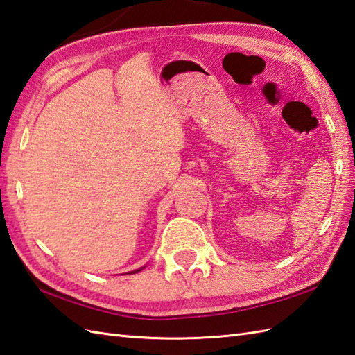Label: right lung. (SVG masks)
I'll list each match as a JSON object with an SVG mask.
<instances>
[{"label": "right lung", "instance_id": "right-lung-1", "mask_svg": "<svg viewBox=\"0 0 355 355\" xmlns=\"http://www.w3.org/2000/svg\"><path fill=\"white\" fill-rule=\"evenodd\" d=\"M141 270H142V268H139V270H136V271H133V274H135V272H139Z\"/></svg>", "mask_w": 355, "mask_h": 355}]
</instances>
